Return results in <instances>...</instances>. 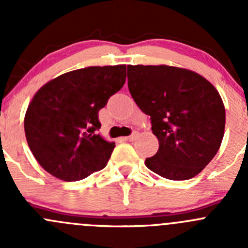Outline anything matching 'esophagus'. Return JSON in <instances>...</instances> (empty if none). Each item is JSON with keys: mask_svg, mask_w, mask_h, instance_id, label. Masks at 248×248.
<instances>
[{"mask_svg": "<svg viewBox=\"0 0 248 248\" xmlns=\"http://www.w3.org/2000/svg\"><path fill=\"white\" fill-rule=\"evenodd\" d=\"M137 137H138V132H133V133H132L131 136H128V137H124V141H132V140H134V139H136Z\"/></svg>", "mask_w": 248, "mask_h": 248, "instance_id": "1", "label": "esophagus"}]
</instances>
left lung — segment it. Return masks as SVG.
<instances>
[{"label": "left lung", "instance_id": "8db88e82", "mask_svg": "<svg viewBox=\"0 0 248 248\" xmlns=\"http://www.w3.org/2000/svg\"><path fill=\"white\" fill-rule=\"evenodd\" d=\"M128 89L151 120L159 142L145 166L169 180H188L221 146L226 109L218 91L201 74L179 67L127 66Z\"/></svg>", "mask_w": 248, "mask_h": 248}]
</instances>
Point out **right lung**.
Here are the masks:
<instances>
[{"label": "right lung", "mask_w": 248, "mask_h": 248, "mask_svg": "<svg viewBox=\"0 0 248 248\" xmlns=\"http://www.w3.org/2000/svg\"><path fill=\"white\" fill-rule=\"evenodd\" d=\"M124 81L126 64L86 67L50 80L36 92L24 128L44 170L63 181H79L107 166L115 142L96 134L98 111Z\"/></svg>", "instance_id": "right-lung-1"}]
</instances>
